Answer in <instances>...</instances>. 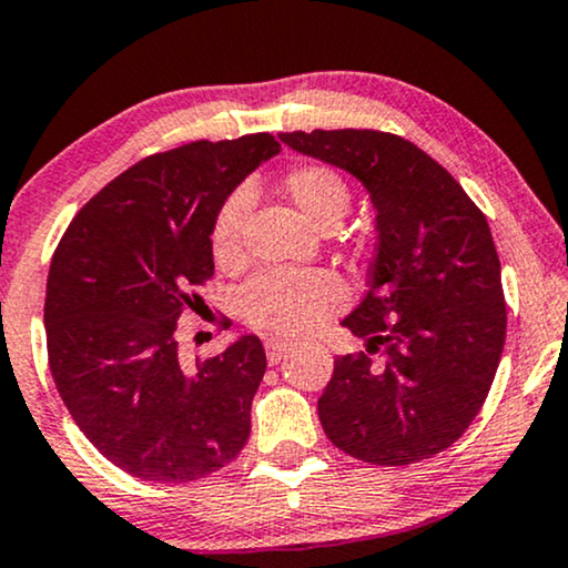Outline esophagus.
I'll return each mask as SVG.
<instances>
[{
	"instance_id": "1",
	"label": "esophagus",
	"mask_w": 568,
	"mask_h": 568,
	"mask_svg": "<svg viewBox=\"0 0 568 568\" xmlns=\"http://www.w3.org/2000/svg\"><path fill=\"white\" fill-rule=\"evenodd\" d=\"M293 348H296V346H293V343H288V341H275V337L264 343V351H267V362H270V364H280L285 356L291 354Z\"/></svg>"
}]
</instances>
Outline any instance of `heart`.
I'll return each mask as SVG.
<instances>
[{"instance_id": "1", "label": "heart", "mask_w": 568, "mask_h": 568, "mask_svg": "<svg viewBox=\"0 0 568 568\" xmlns=\"http://www.w3.org/2000/svg\"><path fill=\"white\" fill-rule=\"evenodd\" d=\"M280 191L308 222L337 225L351 206L346 181L325 164H301L285 172ZM251 212V193L233 191L212 222V256L220 267H233L243 254V222ZM343 285L325 270H267L243 291V312L256 327L296 335L312 329L343 304Z\"/></svg>"}]
</instances>
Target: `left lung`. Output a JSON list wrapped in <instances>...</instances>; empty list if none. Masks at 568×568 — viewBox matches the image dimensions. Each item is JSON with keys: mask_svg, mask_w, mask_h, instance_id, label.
Listing matches in <instances>:
<instances>
[{"mask_svg": "<svg viewBox=\"0 0 568 568\" xmlns=\"http://www.w3.org/2000/svg\"><path fill=\"white\" fill-rule=\"evenodd\" d=\"M293 152L354 175L375 210L369 291L341 322L367 354L335 358L317 400L348 456L404 466L454 445L490 390L506 301L490 225L433 156L379 131L280 133ZM384 351L375 359L372 353Z\"/></svg>", "mask_w": 568, "mask_h": 568, "instance_id": "1", "label": "left lung"}]
</instances>
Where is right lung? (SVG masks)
Wrapping results in <instances>:
<instances>
[{
  "instance_id": "1",
  "label": "right lung",
  "mask_w": 568,
  "mask_h": 568,
  "mask_svg": "<svg viewBox=\"0 0 568 568\" xmlns=\"http://www.w3.org/2000/svg\"><path fill=\"white\" fill-rule=\"evenodd\" d=\"M270 133L193 141L133 164L54 251L47 351L57 390L104 458L149 483H193L241 454L267 369L256 335L183 364L178 320L212 277V222L262 162Z\"/></svg>"
}]
</instances>
